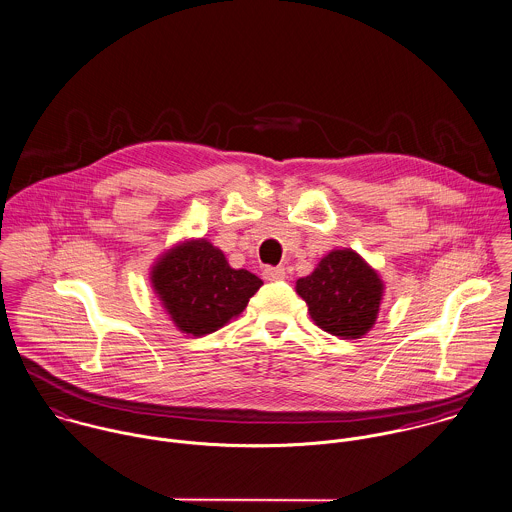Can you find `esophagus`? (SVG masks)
Returning <instances> with one entry per match:
<instances>
[{"mask_svg":"<svg viewBox=\"0 0 512 512\" xmlns=\"http://www.w3.org/2000/svg\"><path fill=\"white\" fill-rule=\"evenodd\" d=\"M263 279L265 281H283L285 269L283 267H267V269H263Z\"/></svg>","mask_w":512,"mask_h":512,"instance_id":"esophagus-1","label":"esophagus"}]
</instances>
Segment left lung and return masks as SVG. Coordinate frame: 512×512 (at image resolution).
<instances>
[{"label":"left lung","instance_id":"8db88e82","mask_svg":"<svg viewBox=\"0 0 512 512\" xmlns=\"http://www.w3.org/2000/svg\"><path fill=\"white\" fill-rule=\"evenodd\" d=\"M295 289L318 328L354 340L374 328L386 285L360 253L332 249Z\"/></svg>","mask_w":512,"mask_h":512}]
</instances>
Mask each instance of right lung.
Here are the masks:
<instances>
[{
	"mask_svg": "<svg viewBox=\"0 0 512 512\" xmlns=\"http://www.w3.org/2000/svg\"><path fill=\"white\" fill-rule=\"evenodd\" d=\"M150 283L164 312L188 336H205L237 318L263 281L233 269L223 251L204 237L184 239L150 269Z\"/></svg>",
	"mask_w": 512,
	"mask_h": 512,
	"instance_id": "1",
	"label": "right lung"
}]
</instances>
